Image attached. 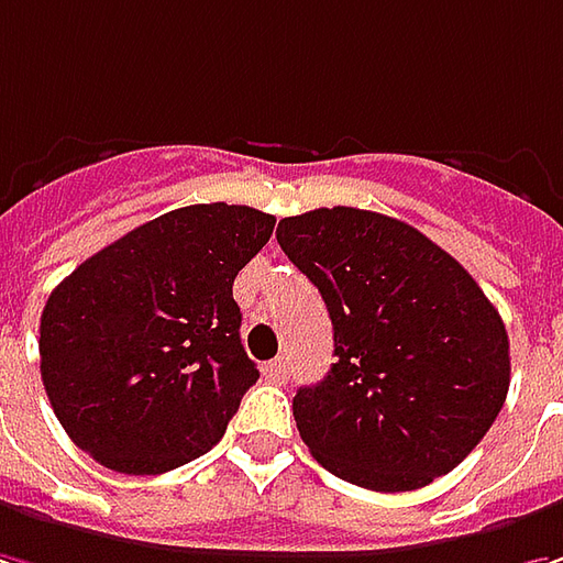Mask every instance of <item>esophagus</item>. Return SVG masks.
I'll list each match as a JSON object with an SVG mask.
<instances>
[{"mask_svg":"<svg viewBox=\"0 0 563 563\" xmlns=\"http://www.w3.org/2000/svg\"><path fill=\"white\" fill-rule=\"evenodd\" d=\"M264 377L274 379V383H283V379L289 377V361L286 358H274L264 364Z\"/></svg>","mask_w":563,"mask_h":563,"instance_id":"1","label":"esophagus"}]
</instances>
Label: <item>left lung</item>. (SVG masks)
Masks as SVG:
<instances>
[{"mask_svg": "<svg viewBox=\"0 0 563 563\" xmlns=\"http://www.w3.org/2000/svg\"><path fill=\"white\" fill-rule=\"evenodd\" d=\"M277 243L333 320L336 364L292 398L308 452L374 493L457 467L511 383L505 323L474 277L411 223L345 205L283 218Z\"/></svg>", "mask_w": 563, "mask_h": 563, "instance_id": "left-lung-1", "label": "left lung"}]
</instances>
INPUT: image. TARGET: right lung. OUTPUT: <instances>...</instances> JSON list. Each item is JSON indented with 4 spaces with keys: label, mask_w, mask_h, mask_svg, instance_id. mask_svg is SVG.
I'll use <instances>...</instances> for the list:
<instances>
[{
    "label": "right lung",
    "mask_w": 563,
    "mask_h": 563,
    "mask_svg": "<svg viewBox=\"0 0 563 563\" xmlns=\"http://www.w3.org/2000/svg\"><path fill=\"white\" fill-rule=\"evenodd\" d=\"M274 223L249 205H186L130 230L52 289L40 374L77 449L118 474L148 476L218 445L258 379L233 280Z\"/></svg>",
    "instance_id": "1"
}]
</instances>
